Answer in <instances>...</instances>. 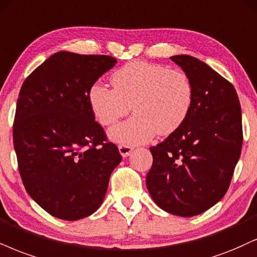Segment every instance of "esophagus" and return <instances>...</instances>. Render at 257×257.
I'll use <instances>...</instances> for the list:
<instances>
[{
  "mask_svg": "<svg viewBox=\"0 0 257 257\" xmlns=\"http://www.w3.org/2000/svg\"><path fill=\"white\" fill-rule=\"evenodd\" d=\"M119 151L122 157H127L128 155L134 151V147H131V145H126V144H120Z\"/></svg>",
  "mask_w": 257,
  "mask_h": 257,
  "instance_id": "esophagus-1",
  "label": "esophagus"
}]
</instances>
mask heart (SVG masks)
Here are the masks:
<instances>
[{
	"instance_id": "1",
	"label": "heart",
	"mask_w": 257,
	"mask_h": 257,
	"mask_svg": "<svg viewBox=\"0 0 257 257\" xmlns=\"http://www.w3.org/2000/svg\"><path fill=\"white\" fill-rule=\"evenodd\" d=\"M113 88L94 84L88 101L95 119L109 126L132 109L128 120L109 130L122 144H142L155 135L168 136L186 121L194 88L185 71L145 61L126 63L110 76Z\"/></svg>"
}]
</instances>
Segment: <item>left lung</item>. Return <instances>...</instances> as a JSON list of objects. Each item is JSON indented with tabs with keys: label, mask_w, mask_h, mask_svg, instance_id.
<instances>
[{
	"label": "left lung",
	"mask_w": 257,
	"mask_h": 257,
	"mask_svg": "<svg viewBox=\"0 0 257 257\" xmlns=\"http://www.w3.org/2000/svg\"><path fill=\"white\" fill-rule=\"evenodd\" d=\"M191 78L194 99L181 127L151 147L147 187L154 201L175 216L207 211L225 195L243 143L236 89L192 56L170 57Z\"/></svg>",
	"instance_id": "left-lung-1"
}]
</instances>
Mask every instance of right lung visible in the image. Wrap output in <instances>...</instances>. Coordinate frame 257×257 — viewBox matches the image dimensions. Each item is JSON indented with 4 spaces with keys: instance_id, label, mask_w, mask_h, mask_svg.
Masks as SVG:
<instances>
[{
    "instance_id": "right-lung-1",
    "label": "right lung",
    "mask_w": 257,
    "mask_h": 257,
    "mask_svg": "<svg viewBox=\"0 0 257 257\" xmlns=\"http://www.w3.org/2000/svg\"><path fill=\"white\" fill-rule=\"evenodd\" d=\"M115 63L110 56L57 52L20 89L13 123L19 173L31 198L59 219L94 213L121 162L88 101L93 84Z\"/></svg>"
}]
</instances>
